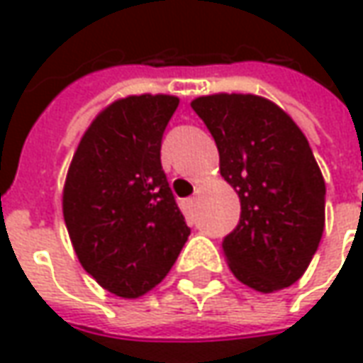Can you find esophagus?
Here are the masks:
<instances>
[{
    "mask_svg": "<svg viewBox=\"0 0 363 363\" xmlns=\"http://www.w3.org/2000/svg\"><path fill=\"white\" fill-rule=\"evenodd\" d=\"M184 206H186V210H191L194 206H196V198H189L184 201Z\"/></svg>",
    "mask_w": 363,
    "mask_h": 363,
    "instance_id": "1",
    "label": "esophagus"
}]
</instances>
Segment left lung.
<instances>
[{
    "label": "left lung",
    "mask_w": 363,
    "mask_h": 363,
    "mask_svg": "<svg viewBox=\"0 0 363 363\" xmlns=\"http://www.w3.org/2000/svg\"><path fill=\"white\" fill-rule=\"evenodd\" d=\"M191 108L213 135L221 177L242 206L240 223L221 242L232 274L262 294L296 284L325 225V182L306 135L262 96L213 94Z\"/></svg>",
    "instance_id": "1"
}]
</instances>
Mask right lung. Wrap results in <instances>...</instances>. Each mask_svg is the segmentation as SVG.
I'll list each match as a JSON object with an SVG mask.
<instances>
[{"instance_id": "1", "label": "right lung", "mask_w": 363, "mask_h": 363, "mask_svg": "<svg viewBox=\"0 0 363 363\" xmlns=\"http://www.w3.org/2000/svg\"><path fill=\"white\" fill-rule=\"evenodd\" d=\"M179 97L116 99L85 130L63 186L65 228L97 284L133 300L176 264L189 228L162 169L165 125Z\"/></svg>"}]
</instances>
